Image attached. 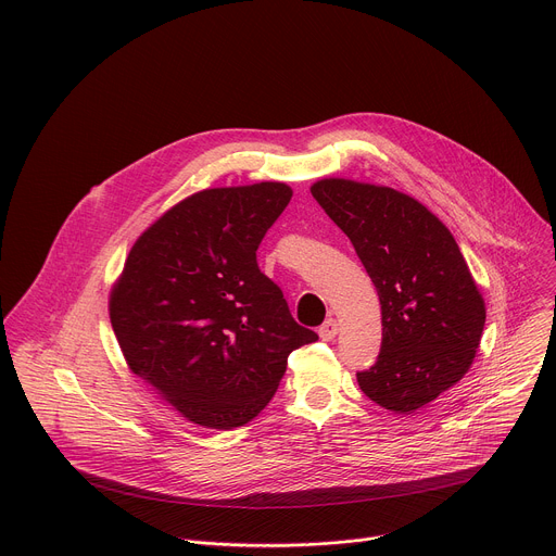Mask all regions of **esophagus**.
Here are the masks:
<instances>
[{"instance_id":"obj_1","label":"esophagus","mask_w":556,"mask_h":556,"mask_svg":"<svg viewBox=\"0 0 556 556\" xmlns=\"http://www.w3.org/2000/svg\"><path fill=\"white\" fill-rule=\"evenodd\" d=\"M337 334H339V324H337L334 319H328V321L319 328V337H321L324 341H332Z\"/></svg>"}]
</instances>
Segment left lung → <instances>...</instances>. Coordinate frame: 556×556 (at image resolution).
<instances>
[{"label": "left lung", "instance_id": "left-lung-1", "mask_svg": "<svg viewBox=\"0 0 556 556\" xmlns=\"http://www.w3.org/2000/svg\"><path fill=\"white\" fill-rule=\"evenodd\" d=\"M309 191L350 237L380 299V354L356 380L376 405L414 414L468 371L484 299L451 230L412 195L343 178Z\"/></svg>", "mask_w": 556, "mask_h": 556}]
</instances>
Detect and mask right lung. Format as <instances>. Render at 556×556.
<instances>
[{
  "label": "right lung",
  "mask_w": 556,
  "mask_h": 556,
  "mask_svg": "<svg viewBox=\"0 0 556 556\" xmlns=\"http://www.w3.org/2000/svg\"><path fill=\"white\" fill-rule=\"evenodd\" d=\"M292 189L260 182L200 191L153 222L110 294L129 369L189 422L235 429L275 395L288 356L314 343L257 266Z\"/></svg>",
  "instance_id": "obj_1"
}]
</instances>
